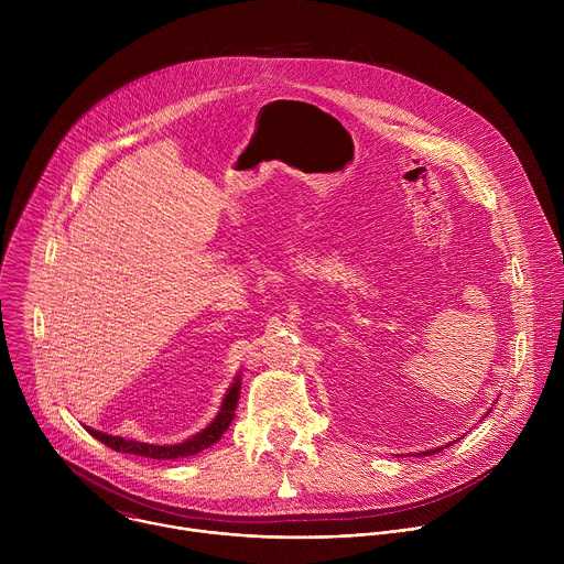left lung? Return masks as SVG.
Wrapping results in <instances>:
<instances>
[{
	"mask_svg": "<svg viewBox=\"0 0 564 564\" xmlns=\"http://www.w3.org/2000/svg\"><path fill=\"white\" fill-rule=\"evenodd\" d=\"M431 453H435V451H431ZM431 453H426V455H431Z\"/></svg>",
	"mask_w": 564,
	"mask_h": 564,
	"instance_id": "8db88e82",
	"label": "left lung"
}]
</instances>
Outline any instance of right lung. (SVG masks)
<instances>
[{"label":"right lung","mask_w":564,"mask_h":564,"mask_svg":"<svg viewBox=\"0 0 564 564\" xmlns=\"http://www.w3.org/2000/svg\"><path fill=\"white\" fill-rule=\"evenodd\" d=\"M238 392H240V375H236L234 383L229 386L223 406L216 415V420L198 435H194L192 440L183 442V444H174V446H155V444H144V442H133V440H124V437H116V435H107L94 429H87L96 440H100L102 444H107L113 451L120 453H131V455H140V457H151V459H176V457H189L196 455L200 451H205L207 446L216 444L220 440V435L229 429L234 413H236V404H238Z\"/></svg>","instance_id":"obj_1"}]
</instances>
